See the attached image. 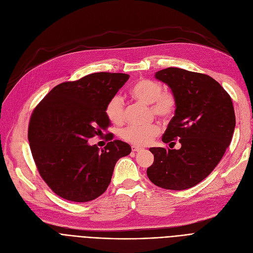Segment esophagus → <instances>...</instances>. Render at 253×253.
Masks as SVG:
<instances>
[{"mask_svg":"<svg viewBox=\"0 0 253 253\" xmlns=\"http://www.w3.org/2000/svg\"><path fill=\"white\" fill-rule=\"evenodd\" d=\"M141 150H142V148L138 147V145H132V151L133 152H139Z\"/></svg>","mask_w":253,"mask_h":253,"instance_id":"obj_1","label":"esophagus"}]
</instances>
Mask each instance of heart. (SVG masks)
Listing matches in <instances>:
<instances>
[{
    "label": "heart",
    "mask_w": 253,
    "mask_h": 253,
    "mask_svg": "<svg viewBox=\"0 0 253 253\" xmlns=\"http://www.w3.org/2000/svg\"><path fill=\"white\" fill-rule=\"evenodd\" d=\"M131 97L144 104H151L152 113L162 119H168L174 114L176 109V98L173 93L162 91V86L151 79H140L130 88ZM124 100L119 94L114 95L105 105V115L115 125H120L124 121ZM160 132L156 124L148 126L130 125L120 131V136L124 140L143 145L151 142Z\"/></svg>",
    "instance_id": "heart-1"
}]
</instances>
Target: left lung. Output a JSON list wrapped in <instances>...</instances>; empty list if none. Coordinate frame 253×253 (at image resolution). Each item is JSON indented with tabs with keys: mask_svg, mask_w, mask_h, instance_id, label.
<instances>
[{
	"mask_svg": "<svg viewBox=\"0 0 253 253\" xmlns=\"http://www.w3.org/2000/svg\"><path fill=\"white\" fill-rule=\"evenodd\" d=\"M176 98L174 116L162 140L181 144L179 150L151 148L154 163L150 180L158 187L181 191L206 178L221 160L236 126L232 99L211 77L177 68L155 74Z\"/></svg>",
	"mask_w": 253,
	"mask_h": 253,
	"instance_id": "left-lung-1",
	"label": "left lung"
}]
</instances>
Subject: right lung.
Segmentation results:
<instances>
[{
	"label": "right lung",
	"instance_id": "right-lung-1",
	"mask_svg": "<svg viewBox=\"0 0 253 253\" xmlns=\"http://www.w3.org/2000/svg\"><path fill=\"white\" fill-rule=\"evenodd\" d=\"M128 79L127 74L95 73L61 83L33 112L29 141L34 160L48 187L65 200L88 202L102 195L117 161L131 153L130 145L118 139L101 151L88 143L111 126L105 105Z\"/></svg>",
	"mask_w": 253,
	"mask_h": 253
}]
</instances>
